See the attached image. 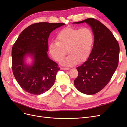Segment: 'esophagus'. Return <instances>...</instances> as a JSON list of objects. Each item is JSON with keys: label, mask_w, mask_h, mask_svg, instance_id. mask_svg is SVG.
Listing matches in <instances>:
<instances>
[{"label": "esophagus", "mask_w": 127, "mask_h": 127, "mask_svg": "<svg viewBox=\"0 0 127 127\" xmlns=\"http://www.w3.org/2000/svg\"><path fill=\"white\" fill-rule=\"evenodd\" d=\"M61 69L63 70H69V68L68 67H62L61 68Z\"/></svg>", "instance_id": "obj_1"}]
</instances>
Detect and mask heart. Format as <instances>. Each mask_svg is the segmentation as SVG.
<instances>
[{
    "instance_id": "b5f03b06",
    "label": "heart",
    "mask_w": 127,
    "mask_h": 127,
    "mask_svg": "<svg viewBox=\"0 0 127 127\" xmlns=\"http://www.w3.org/2000/svg\"><path fill=\"white\" fill-rule=\"evenodd\" d=\"M57 42H51L49 45V51L53 59L60 61L66 55L69 56L61 61L66 66H73L84 62L90 57L94 43V33L88 27L82 28H67L58 33Z\"/></svg>"
}]
</instances>
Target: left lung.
<instances>
[{"instance_id": "obj_1", "label": "left lung", "mask_w": 127, "mask_h": 127, "mask_svg": "<svg viewBox=\"0 0 127 127\" xmlns=\"http://www.w3.org/2000/svg\"><path fill=\"white\" fill-rule=\"evenodd\" d=\"M84 22L93 30L94 43L90 57L77 68L78 75L74 85L79 92L92 95L103 90L112 78L118 65L120 48L112 33L101 22L89 18L74 23Z\"/></svg>"}]
</instances>
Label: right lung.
<instances>
[{"label": "right lung", "instance_id": "add662e5", "mask_svg": "<svg viewBox=\"0 0 127 127\" xmlns=\"http://www.w3.org/2000/svg\"><path fill=\"white\" fill-rule=\"evenodd\" d=\"M64 23H37L30 25L19 35L12 48V70L23 90L34 95L42 94L50 89L60 68L49 58L48 39L53 30ZM26 54L33 57L31 66L24 63Z\"/></svg>", "mask_w": 127, "mask_h": 127}]
</instances>
